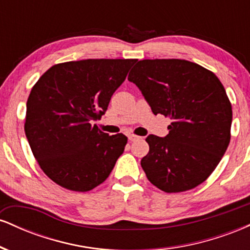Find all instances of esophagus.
Instances as JSON below:
<instances>
[{
    "instance_id": "34e87169",
    "label": "esophagus",
    "mask_w": 250,
    "mask_h": 250,
    "mask_svg": "<svg viewBox=\"0 0 250 250\" xmlns=\"http://www.w3.org/2000/svg\"><path fill=\"white\" fill-rule=\"evenodd\" d=\"M128 139L129 141H136V140L140 139V136H137V135H134V134H129Z\"/></svg>"
}]
</instances>
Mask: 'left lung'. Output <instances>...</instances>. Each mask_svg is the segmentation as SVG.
<instances>
[{"label": "left lung", "instance_id": "left-lung-1", "mask_svg": "<svg viewBox=\"0 0 250 250\" xmlns=\"http://www.w3.org/2000/svg\"><path fill=\"white\" fill-rule=\"evenodd\" d=\"M130 73L151 111L171 120L167 136L146 139L141 166L148 180L166 193L197 187L230 142L233 110L225 87L213 71L186 60H142Z\"/></svg>", "mask_w": 250, "mask_h": 250}]
</instances>
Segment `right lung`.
Returning a JSON list of instances; mask_svg holds the SVG:
<instances>
[{
    "label": "right lung",
    "instance_id": "right-lung-1",
    "mask_svg": "<svg viewBox=\"0 0 250 250\" xmlns=\"http://www.w3.org/2000/svg\"><path fill=\"white\" fill-rule=\"evenodd\" d=\"M136 60L90 59L53 65L40 77L27 101L24 131L37 163L61 187L89 191L104 182L127 145L94 121Z\"/></svg>",
    "mask_w": 250,
    "mask_h": 250
}]
</instances>
